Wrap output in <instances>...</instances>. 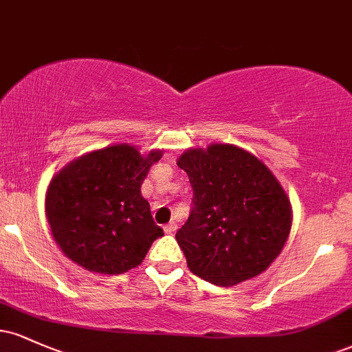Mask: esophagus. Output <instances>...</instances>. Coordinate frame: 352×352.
Segmentation results:
<instances>
[{
	"label": "esophagus",
	"mask_w": 352,
	"mask_h": 352,
	"mask_svg": "<svg viewBox=\"0 0 352 352\" xmlns=\"http://www.w3.org/2000/svg\"><path fill=\"white\" fill-rule=\"evenodd\" d=\"M175 230H177V223H175V221H170V223H167V225H165V227H164V232L167 233V235H170V233L175 232Z\"/></svg>",
	"instance_id": "34e87169"
}]
</instances>
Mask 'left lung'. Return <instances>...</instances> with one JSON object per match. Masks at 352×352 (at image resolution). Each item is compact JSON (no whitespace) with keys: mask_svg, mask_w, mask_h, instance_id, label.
<instances>
[{"mask_svg":"<svg viewBox=\"0 0 352 352\" xmlns=\"http://www.w3.org/2000/svg\"><path fill=\"white\" fill-rule=\"evenodd\" d=\"M193 188L177 243L190 272L217 286L263 273L292 230V204L266 165L245 148L212 144L180 155Z\"/></svg>","mask_w":352,"mask_h":352,"instance_id":"obj_1","label":"left lung"}]
</instances>
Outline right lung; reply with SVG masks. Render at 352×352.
<instances>
[{
    "label": "right lung",
    "mask_w": 352,
    "mask_h": 352,
    "mask_svg": "<svg viewBox=\"0 0 352 352\" xmlns=\"http://www.w3.org/2000/svg\"><path fill=\"white\" fill-rule=\"evenodd\" d=\"M162 151L140 155L129 144L109 145L72 160L52 177L46 217L60 252L89 272L120 274L142 263L155 225L140 185Z\"/></svg>",
    "instance_id": "obj_1"
}]
</instances>
